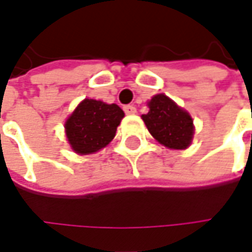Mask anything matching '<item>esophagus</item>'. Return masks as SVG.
Wrapping results in <instances>:
<instances>
[{"instance_id":"obj_1","label":"esophagus","mask_w":252,"mask_h":252,"mask_svg":"<svg viewBox=\"0 0 252 252\" xmlns=\"http://www.w3.org/2000/svg\"><path fill=\"white\" fill-rule=\"evenodd\" d=\"M123 109H125V112L127 115H134L136 113V108L133 105H126V106H123Z\"/></svg>"}]
</instances>
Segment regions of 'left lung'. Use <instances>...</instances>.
Masks as SVG:
<instances>
[{"label":"left lung","instance_id":"left-lung-1","mask_svg":"<svg viewBox=\"0 0 252 252\" xmlns=\"http://www.w3.org/2000/svg\"><path fill=\"white\" fill-rule=\"evenodd\" d=\"M149 113L141 118L151 136L168 149H188L195 131L193 121L188 112L164 94L154 95L149 102Z\"/></svg>","mask_w":252,"mask_h":252}]
</instances>
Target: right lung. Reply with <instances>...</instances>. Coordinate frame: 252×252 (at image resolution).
Segmentation results:
<instances>
[{
  "instance_id": "1",
  "label": "right lung",
  "mask_w": 252,
  "mask_h": 252,
  "mask_svg": "<svg viewBox=\"0 0 252 252\" xmlns=\"http://www.w3.org/2000/svg\"><path fill=\"white\" fill-rule=\"evenodd\" d=\"M123 116L116 103L85 98L64 125L67 140L77 154H94L111 143Z\"/></svg>"
}]
</instances>
